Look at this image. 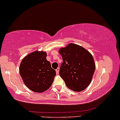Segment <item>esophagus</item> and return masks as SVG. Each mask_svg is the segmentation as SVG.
Returning <instances> with one entry per match:
<instances>
[{
  "label": "esophagus",
  "mask_w": 120,
  "mask_h": 120,
  "mask_svg": "<svg viewBox=\"0 0 120 120\" xmlns=\"http://www.w3.org/2000/svg\"><path fill=\"white\" fill-rule=\"evenodd\" d=\"M59 70H60V68H57L56 69V73H57V74L59 73Z\"/></svg>",
  "instance_id": "1"
}]
</instances>
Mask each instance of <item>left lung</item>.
<instances>
[{
  "instance_id": "left-lung-1",
  "label": "left lung",
  "mask_w": 120,
  "mask_h": 120,
  "mask_svg": "<svg viewBox=\"0 0 120 120\" xmlns=\"http://www.w3.org/2000/svg\"><path fill=\"white\" fill-rule=\"evenodd\" d=\"M63 63L59 75L66 86L74 91L80 92L90 85L95 69L91 54L79 45L71 43L59 50Z\"/></svg>"
}]
</instances>
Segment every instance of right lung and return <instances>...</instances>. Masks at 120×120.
I'll return each instance as SVG.
<instances>
[{
	"mask_svg": "<svg viewBox=\"0 0 120 120\" xmlns=\"http://www.w3.org/2000/svg\"><path fill=\"white\" fill-rule=\"evenodd\" d=\"M46 56L45 52L35 51L25 56L21 63V77L26 87L35 93L49 89L56 75Z\"/></svg>",
	"mask_w": 120,
	"mask_h": 120,
	"instance_id": "1",
	"label": "right lung"
}]
</instances>
